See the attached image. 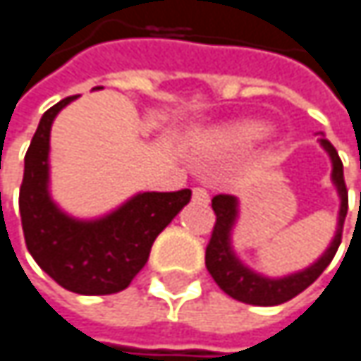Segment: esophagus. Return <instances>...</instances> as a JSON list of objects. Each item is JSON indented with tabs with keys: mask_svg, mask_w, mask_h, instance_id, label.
Returning <instances> with one entry per match:
<instances>
[{
	"mask_svg": "<svg viewBox=\"0 0 361 361\" xmlns=\"http://www.w3.org/2000/svg\"><path fill=\"white\" fill-rule=\"evenodd\" d=\"M192 200H194L196 204H209V192H207L204 188H194Z\"/></svg>",
	"mask_w": 361,
	"mask_h": 361,
	"instance_id": "1",
	"label": "esophagus"
}]
</instances>
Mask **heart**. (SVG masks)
I'll return each instance as SVG.
<instances>
[{"instance_id":"b5f03b06","label":"heart","mask_w":361,"mask_h":361,"mask_svg":"<svg viewBox=\"0 0 361 361\" xmlns=\"http://www.w3.org/2000/svg\"><path fill=\"white\" fill-rule=\"evenodd\" d=\"M269 135V127L261 121H238L215 129L207 137V150L213 154L247 152Z\"/></svg>"}]
</instances>
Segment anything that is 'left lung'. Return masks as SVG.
<instances>
[{
  "instance_id": "1",
  "label": "left lung",
  "mask_w": 361,
  "mask_h": 361,
  "mask_svg": "<svg viewBox=\"0 0 361 361\" xmlns=\"http://www.w3.org/2000/svg\"><path fill=\"white\" fill-rule=\"evenodd\" d=\"M318 142L324 148L332 165L330 180L338 194V215H336V230H334L330 245L312 265L299 271L286 274V276H278V278L255 271L238 257V252L234 251V228L240 217V200L230 194H219L213 198V211L217 215V221H215L213 236L207 247L204 263H207L209 274L217 282V286L232 299L249 303V305H261V307L280 305L284 301H290L299 293H303L310 284H314L318 276L328 267V263L332 261L334 252L341 245L343 224L347 215V188L343 180V163L338 159V152L326 140L324 133H320Z\"/></svg>"
}]
</instances>
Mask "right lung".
Masks as SVG:
<instances>
[{"instance_id":"add662e5","label":"right lung","mask_w":361,"mask_h":361,"mask_svg":"<svg viewBox=\"0 0 361 361\" xmlns=\"http://www.w3.org/2000/svg\"><path fill=\"white\" fill-rule=\"evenodd\" d=\"M79 96L43 112L25 157L20 219L27 249L62 288L77 295L125 290L146 265L152 243L190 202L192 192H137L98 217H75L49 188V133L58 112Z\"/></svg>"}]
</instances>
